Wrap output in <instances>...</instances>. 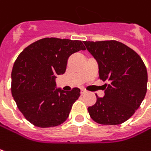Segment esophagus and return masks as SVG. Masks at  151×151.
<instances>
[{
	"label": "esophagus",
	"instance_id": "34e87169",
	"mask_svg": "<svg viewBox=\"0 0 151 151\" xmlns=\"http://www.w3.org/2000/svg\"><path fill=\"white\" fill-rule=\"evenodd\" d=\"M86 93V91L84 90V89H81V94H83V93Z\"/></svg>",
	"mask_w": 151,
	"mask_h": 151
}]
</instances>
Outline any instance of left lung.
I'll return each mask as SVG.
<instances>
[{
	"label": "left lung",
	"mask_w": 151,
	"mask_h": 151,
	"mask_svg": "<svg viewBox=\"0 0 151 151\" xmlns=\"http://www.w3.org/2000/svg\"><path fill=\"white\" fill-rule=\"evenodd\" d=\"M99 65V78L105 84V95L88 108L93 121L120 124L140 106L147 92L148 75L140 56L116 40L84 41Z\"/></svg>",
	"instance_id": "left-lung-1"
}]
</instances>
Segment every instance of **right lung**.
I'll return each instance as SVG.
<instances>
[{
  "mask_svg": "<svg viewBox=\"0 0 151 151\" xmlns=\"http://www.w3.org/2000/svg\"><path fill=\"white\" fill-rule=\"evenodd\" d=\"M84 50L80 40L45 38L20 52L12 70L11 92L19 110L31 124L53 127L68 119L80 89L61 90L55 79L65 72L70 56Z\"/></svg>",
  "mask_w": 151,
  "mask_h": 151,
  "instance_id": "1",
  "label": "right lung"
}]
</instances>
